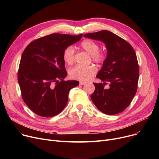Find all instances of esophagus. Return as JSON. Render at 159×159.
I'll return each mask as SVG.
<instances>
[{"label":"esophagus","instance_id":"34e87169","mask_svg":"<svg viewBox=\"0 0 159 159\" xmlns=\"http://www.w3.org/2000/svg\"><path fill=\"white\" fill-rule=\"evenodd\" d=\"M80 85H84L85 84H86V82H80Z\"/></svg>","mask_w":159,"mask_h":159}]
</instances>
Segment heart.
<instances>
[{
  "instance_id": "heart-1",
  "label": "heart",
  "mask_w": 159,
  "mask_h": 159,
  "mask_svg": "<svg viewBox=\"0 0 159 159\" xmlns=\"http://www.w3.org/2000/svg\"><path fill=\"white\" fill-rule=\"evenodd\" d=\"M80 47L91 55V59L94 62L102 64L106 60V53L99 50V46L95 42L89 39L84 40L80 43ZM62 57L66 63L68 64H73L75 61L74 48L72 46L66 47L63 52ZM97 71L96 67L93 65L88 66L77 65L70 70L69 75L73 79L86 81L95 75Z\"/></svg>"
}]
</instances>
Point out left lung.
<instances>
[{"label":"left lung","mask_w":159,"mask_h":159,"mask_svg":"<svg viewBox=\"0 0 159 159\" xmlns=\"http://www.w3.org/2000/svg\"><path fill=\"white\" fill-rule=\"evenodd\" d=\"M84 36L103 42L107 50V57L96 76L103 83H93L95 89L91 98L101 112L118 114L130 104L137 92L139 69L135 50L126 40L107 30ZM107 83L110 87L106 89Z\"/></svg>","instance_id":"8db88e82"}]
</instances>
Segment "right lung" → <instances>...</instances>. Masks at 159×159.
I'll list each match as a JSON object with an SVG mask.
<instances>
[{"instance_id": "1", "label": "right lung", "mask_w": 159, "mask_h": 159, "mask_svg": "<svg viewBox=\"0 0 159 159\" xmlns=\"http://www.w3.org/2000/svg\"><path fill=\"white\" fill-rule=\"evenodd\" d=\"M82 36L53 33L33 40L25 48L18 82L24 102L37 115L51 117L59 114L70 89L79 85L77 80H64L67 71L62 54Z\"/></svg>"}]
</instances>
